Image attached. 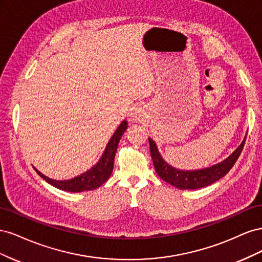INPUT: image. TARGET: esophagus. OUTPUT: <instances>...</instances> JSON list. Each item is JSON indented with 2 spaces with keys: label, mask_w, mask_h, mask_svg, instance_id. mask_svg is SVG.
I'll list each match as a JSON object with an SVG mask.
<instances>
[{
  "label": "esophagus",
  "mask_w": 262,
  "mask_h": 262,
  "mask_svg": "<svg viewBox=\"0 0 262 262\" xmlns=\"http://www.w3.org/2000/svg\"><path fill=\"white\" fill-rule=\"evenodd\" d=\"M139 118H140V114H139L138 110H136V112L133 113V119H136V120H138Z\"/></svg>",
  "instance_id": "esophagus-1"
}]
</instances>
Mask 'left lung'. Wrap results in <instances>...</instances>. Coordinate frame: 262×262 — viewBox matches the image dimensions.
Returning <instances> with one entry per match:
<instances>
[{"label": "left lung", "instance_id": "obj_1", "mask_svg": "<svg viewBox=\"0 0 262 262\" xmlns=\"http://www.w3.org/2000/svg\"><path fill=\"white\" fill-rule=\"evenodd\" d=\"M245 141L246 137L243 141V143L236 148L235 152L222 163L215 166H212L210 168L193 171H185L178 170L171 167L167 163H165L161 154L158 153L155 142L148 139L150 156H152L157 175L164 181L168 182V184L179 189H199L205 186H209L213 184V182L221 179L222 177H224L226 173L231 170L236 161L238 160L245 145Z\"/></svg>", "mask_w": 262, "mask_h": 262}]
</instances>
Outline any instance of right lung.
Wrapping results in <instances>:
<instances>
[{
  "mask_svg": "<svg viewBox=\"0 0 262 262\" xmlns=\"http://www.w3.org/2000/svg\"><path fill=\"white\" fill-rule=\"evenodd\" d=\"M126 126H128L126 121H122L121 124L119 125V128L116 130L113 138L110 139L105 152L102 154V157L100 158V161L97 163V165L94 166L91 170L82 173L81 176L75 177L70 180L59 181V180H53L46 177L41 172H39L36 168L35 169L38 172V175L42 179H45L48 184L52 185L53 187L58 188L60 190H64V191L81 192V191H86V190L96 189L104 184V182L110 177V175H112L118 143L119 141H120L122 134L126 130Z\"/></svg>",
  "mask_w": 262,
  "mask_h": 262,
  "instance_id": "obj_1",
  "label": "right lung"
}]
</instances>
